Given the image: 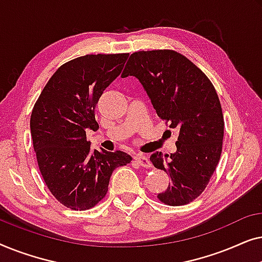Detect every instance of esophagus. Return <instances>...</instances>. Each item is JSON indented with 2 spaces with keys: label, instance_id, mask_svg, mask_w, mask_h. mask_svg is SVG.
<instances>
[{
  "label": "esophagus",
  "instance_id": "obj_1",
  "mask_svg": "<svg viewBox=\"0 0 262 262\" xmlns=\"http://www.w3.org/2000/svg\"><path fill=\"white\" fill-rule=\"evenodd\" d=\"M135 160L137 161V162L141 164L142 167H144V168H150V167H151V162H150L149 157L145 156V155H143V154H138V155H136L135 156Z\"/></svg>",
  "mask_w": 262,
  "mask_h": 262
}]
</instances>
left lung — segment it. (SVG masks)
<instances>
[{
	"label": "left lung",
	"mask_w": 262,
	"mask_h": 262,
	"mask_svg": "<svg viewBox=\"0 0 262 262\" xmlns=\"http://www.w3.org/2000/svg\"><path fill=\"white\" fill-rule=\"evenodd\" d=\"M128 75L143 84L157 116L179 128L177 152L150 156L155 168L170 178L157 198L170 206L191 203L206 188L221 159L224 118L216 89L194 63L174 50L134 52L121 76Z\"/></svg>",
	"instance_id": "left-lung-1"
}]
</instances>
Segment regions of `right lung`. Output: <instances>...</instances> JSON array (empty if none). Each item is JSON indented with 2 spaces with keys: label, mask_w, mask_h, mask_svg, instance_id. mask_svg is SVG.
I'll list each match as a JSON object with an SVG mask.
<instances>
[{
  "label": "right lung",
  "mask_w": 262,
  "mask_h": 262,
  "mask_svg": "<svg viewBox=\"0 0 262 262\" xmlns=\"http://www.w3.org/2000/svg\"><path fill=\"white\" fill-rule=\"evenodd\" d=\"M128 53L85 55L60 66L34 103L31 136L49 191L68 209L89 210L105 198L117 167L132 161L117 150H91L85 130H99L95 106L123 70Z\"/></svg>",
  "instance_id": "1"
}]
</instances>
